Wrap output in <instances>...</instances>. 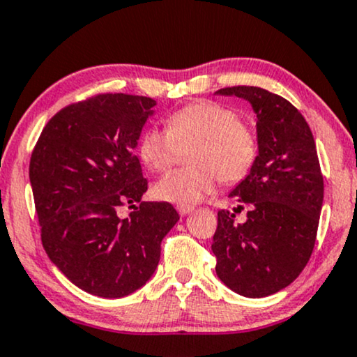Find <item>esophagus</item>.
I'll list each match as a JSON object with an SVG mask.
<instances>
[{"instance_id":"esophagus-1","label":"esophagus","mask_w":357,"mask_h":357,"mask_svg":"<svg viewBox=\"0 0 357 357\" xmlns=\"http://www.w3.org/2000/svg\"><path fill=\"white\" fill-rule=\"evenodd\" d=\"M192 211H194L192 206H178V212H179V214H181V215L191 214Z\"/></svg>"}]
</instances>
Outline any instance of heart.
<instances>
[{"mask_svg":"<svg viewBox=\"0 0 357 357\" xmlns=\"http://www.w3.org/2000/svg\"><path fill=\"white\" fill-rule=\"evenodd\" d=\"M168 130L148 128L139 138V158L153 171H166L183 150L191 168L173 171L153 186L156 199L194 206L214 192L218 179L232 184L250 173L257 158V138L241 114L218 102H197L174 112Z\"/></svg>","mask_w":357,"mask_h":357,"instance_id":"1","label":"heart"}]
</instances>
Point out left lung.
I'll use <instances>...</instances> for the list:
<instances>
[{
  "label": "left lung",
  "mask_w": 357,
  "mask_h": 357,
  "mask_svg": "<svg viewBox=\"0 0 357 357\" xmlns=\"http://www.w3.org/2000/svg\"><path fill=\"white\" fill-rule=\"evenodd\" d=\"M215 96L238 97L255 114L259 155L229 196L249 206L245 222L218 212L212 252L225 287L247 298L273 295L301 273L317 238L323 176L313 133L283 97L260 87H227Z\"/></svg>",
  "instance_id": "left-lung-1"
}]
</instances>
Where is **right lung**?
Listing matches in <instances>:
<instances>
[{
  "instance_id": "obj_1",
  "label": "right lung",
  "mask_w": 357,
  "mask_h": 357,
  "mask_svg": "<svg viewBox=\"0 0 357 357\" xmlns=\"http://www.w3.org/2000/svg\"><path fill=\"white\" fill-rule=\"evenodd\" d=\"M155 105L125 93L74 103L49 120L31 156L44 250L90 295L121 298L145 285L161 241L179 220L169 202L142 201L148 181L135 148ZM123 204L135 211L120 220Z\"/></svg>"
}]
</instances>
